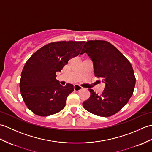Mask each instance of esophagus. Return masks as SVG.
I'll use <instances>...</instances> for the list:
<instances>
[{
	"mask_svg": "<svg viewBox=\"0 0 152 152\" xmlns=\"http://www.w3.org/2000/svg\"><path fill=\"white\" fill-rule=\"evenodd\" d=\"M82 88H83L82 87L78 85V84L74 85V91H80V90H81Z\"/></svg>",
	"mask_w": 152,
	"mask_h": 152,
	"instance_id": "obj_1",
	"label": "esophagus"
}]
</instances>
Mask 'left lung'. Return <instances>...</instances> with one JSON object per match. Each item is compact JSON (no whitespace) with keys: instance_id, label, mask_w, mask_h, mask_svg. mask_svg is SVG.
Returning a JSON list of instances; mask_svg holds the SVG:
<instances>
[{"instance_id":"1","label":"left lung","mask_w":152,"mask_h":152,"mask_svg":"<svg viewBox=\"0 0 152 152\" xmlns=\"http://www.w3.org/2000/svg\"><path fill=\"white\" fill-rule=\"evenodd\" d=\"M86 53L93 63L95 76L105 83L101 95L89 89L90 97L83 102L86 110L109 117L118 112L128 102L136 82L131 63L117 48L104 40H89L81 54Z\"/></svg>"}]
</instances>
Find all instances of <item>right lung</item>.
<instances>
[{
  "label": "right lung",
  "mask_w": 152,
  "mask_h": 152,
  "mask_svg": "<svg viewBox=\"0 0 152 152\" xmlns=\"http://www.w3.org/2000/svg\"><path fill=\"white\" fill-rule=\"evenodd\" d=\"M84 43L51 42L37 50L28 59L22 70L19 87L25 104L34 114L48 116L64 108L74 86L70 83L61 86L56 80V72H60L71 58L78 56Z\"/></svg>",
  "instance_id": "right-lung-1"
}]
</instances>
